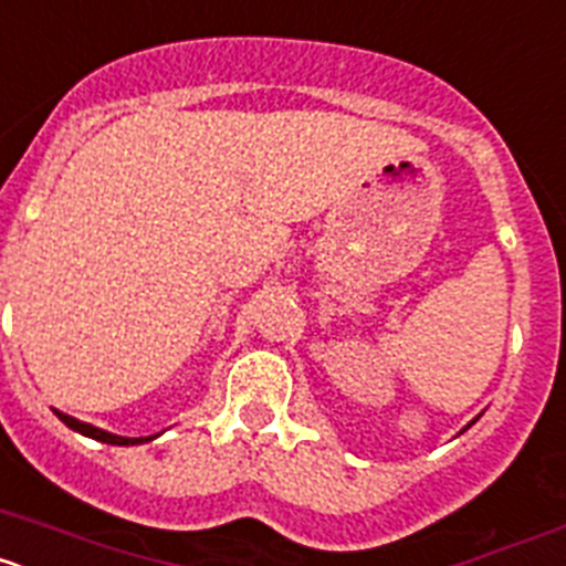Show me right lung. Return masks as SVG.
I'll return each instance as SVG.
<instances>
[{
	"mask_svg": "<svg viewBox=\"0 0 566 566\" xmlns=\"http://www.w3.org/2000/svg\"><path fill=\"white\" fill-rule=\"evenodd\" d=\"M56 417L62 419L67 428H73V431L84 433V437H90V439H98V442H107V444H142V442H149V439H153V437H138V439L115 437V433L102 431V428H93V424H87V422H78V419L67 417V413H62V411H56Z\"/></svg>",
	"mask_w": 566,
	"mask_h": 566,
	"instance_id": "add662e5",
	"label": "right lung"
}]
</instances>
